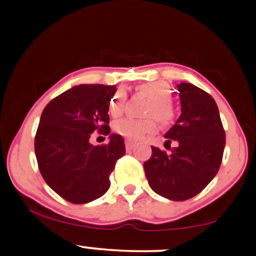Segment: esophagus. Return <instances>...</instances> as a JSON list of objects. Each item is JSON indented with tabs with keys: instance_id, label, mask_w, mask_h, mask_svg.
Masks as SVG:
<instances>
[{
	"instance_id": "1",
	"label": "esophagus",
	"mask_w": 256,
	"mask_h": 256,
	"mask_svg": "<svg viewBox=\"0 0 256 256\" xmlns=\"http://www.w3.org/2000/svg\"><path fill=\"white\" fill-rule=\"evenodd\" d=\"M125 146H126V150H131V149L134 146V142H132V140H126Z\"/></svg>"
}]
</instances>
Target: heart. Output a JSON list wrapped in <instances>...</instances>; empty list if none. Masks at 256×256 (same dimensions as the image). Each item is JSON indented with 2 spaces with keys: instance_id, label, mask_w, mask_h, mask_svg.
I'll use <instances>...</instances> for the list:
<instances>
[{
  "instance_id": "obj_1",
  "label": "heart",
  "mask_w": 256,
  "mask_h": 256,
  "mask_svg": "<svg viewBox=\"0 0 256 256\" xmlns=\"http://www.w3.org/2000/svg\"><path fill=\"white\" fill-rule=\"evenodd\" d=\"M136 90L142 95L150 100L146 110V116H149L144 119H120L114 122V131L120 136L128 138V140H140L146 134H155L158 130V123L162 126H170L176 119V110L171 98V89L165 82H146L140 84ZM126 95L124 90L119 89L114 92L110 102H108V113L112 116L116 118L124 112ZM158 120H156V119Z\"/></svg>"
}]
</instances>
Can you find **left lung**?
Wrapping results in <instances>:
<instances>
[{
    "mask_svg": "<svg viewBox=\"0 0 256 256\" xmlns=\"http://www.w3.org/2000/svg\"><path fill=\"white\" fill-rule=\"evenodd\" d=\"M182 114L165 134L171 154L152 146L146 177L155 192L172 201L200 194L216 177L225 148V130L212 96L190 83L177 85Z\"/></svg>",
    "mask_w": 256,
    "mask_h": 256,
    "instance_id": "obj_1",
    "label": "left lung"
}]
</instances>
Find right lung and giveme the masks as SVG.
<instances>
[{
  "label": "right lung",
  "instance_id": "1",
  "mask_svg": "<svg viewBox=\"0 0 256 256\" xmlns=\"http://www.w3.org/2000/svg\"><path fill=\"white\" fill-rule=\"evenodd\" d=\"M116 85H78L52 98L40 119L36 137L38 168L58 195L74 204H88L110 189V176L125 154L124 140L90 144L94 131L108 134V102Z\"/></svg>",
  "mask_w": 256,
  "mask_h": 256
}]
</instances>
